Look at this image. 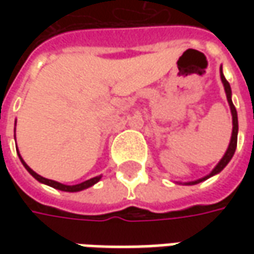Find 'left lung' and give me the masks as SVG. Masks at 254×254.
I'll use <instances>...</instances> for the list:
<instances>
[{
  "label": "left lung",
  "instance_id": "obj_1",
  "mask_svg": "<svg viewBox=\"0 0 254 254\" xmlns=\"http://www.w3.org/2000/svg\"><path fill=\"white\" fill-rule=\"evenodd\" d=\"M220 79H222V83L225 86V92H226V97H228V102H229L230 106V112H232V119H233V131H232V138H230V144H229V148H228V151L226 154L223 155V158L220 160L219 164L215 167V170L210 172L208 177H205V178H202V180L198 181H193V182H188L187 185H195V184H199L202 181L208 180L209 177L212 175H215V174H218L220 171L223 170L226 165H228V162L232 160V157H233V154L236 151V145H238V130H239V126H238V113H236V109H235V106H233V103H232V90H230V84L229 82L225 79V76L222 73V67H220Z\"/></svg>",
  "mask_w": 254,
  "mask_h": 254
}]
</instances>
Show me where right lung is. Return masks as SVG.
Returning <instances> with one entry per match:
<instances>
[{
	"label": "right lung",
	"instance_id": "add662e5",
	"mask_svg": "<svg viewBox=\"0 0 254 254\" xmlns=\"http://www.w3.org/2000/svg\"><path fill=\"white\" fill-rule=\"evenodd\" d=\"M19 158H21V155H19ZM21 161L24 164V167L26 168V171L34 177L35 180H38L39 182H42V184H46V185H49V187H52V188H56V190H66V192H77V190H83L86 188H89V187H92L94 185L97 181L100 180V177H96V178H92V180H87L82 182V184H77V185H64V184H59V182H56V181H52V180H48V178H44V177H41V175H38L35 171H32L26 164L25 161L21 158Z\"/></svg>",
	"mask_w": 254,
	"mask_h": 254
}]
</instances>
